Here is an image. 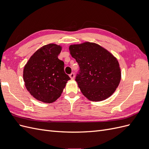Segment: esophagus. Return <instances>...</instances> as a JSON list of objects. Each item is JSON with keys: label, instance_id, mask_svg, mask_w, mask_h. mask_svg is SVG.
<instances>
[{"label": "esophagus", "instance_id": "1", "mask_svg": "<svg viewBox=\"0 0 149 149\" xmlns=\"http://www.w3.org/2000/svg\"><path fill=\"white\" fill-rule=\"evenodd\" d=\"M74 73H71L70 74V77L71 79H73L74 78Z\"/></svg>", "mask_w": 149, "mask_h": 149}]
</instances>
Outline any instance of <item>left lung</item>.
Wrapping results in <instances>:
<instances>
[{
    "instance_id": "8db88e82",
    "label": "left lung",
    "mask_w": 149,
    "mask_h": 149,
    "mask_svg": "<svg viewBox=\"0 0 149 149\" xmlns=\"http://www.w3.org/2000/svg\"><path fill=\"white\" fill-rule=\"evenodd\" d=\"M69 49L79 65L75 80L83 95L93 101L111 96L120 81V70L116 58L94 43L73 45Z\"/></svg>"
}]
</instances>
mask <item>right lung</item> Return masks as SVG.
<instances>
[{
  "label": "right lung",
  "instance_id": "obj_1",
  "mask_svg": "<svg viewBox=\"0 0 149 149\" xmlns=\"http://www.w3.org/2000/svg\"><path fill=\"white\" fill-rule=\"evenodd\" d=\"M61 47L48 44L38 49L24 67V81L28 91L37 100L52 103L59 97L70 79L64 62L58 59Z\"/></svg>",
  "mask_w": 149,
  "mask_h": 149
}]
</instances>
